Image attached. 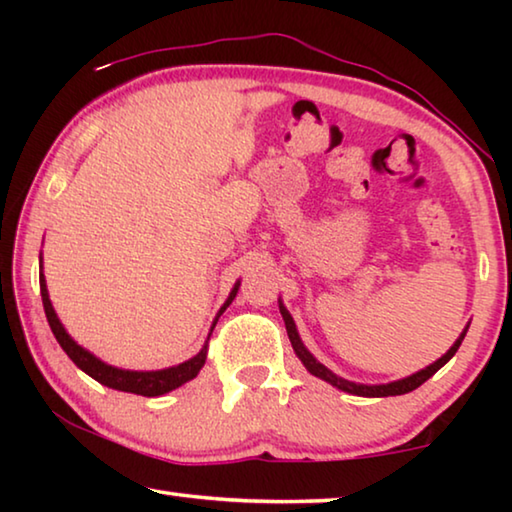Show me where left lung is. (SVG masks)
Listing matches in <instances>:
<instances>
[{"mask_svg":"<svg viewBox=\"0 0 512 512\" xmlns=\"http://www.w3.org/2000/svg\"><path fill=\"white\" fill-rule=\"evenodd\" d=\"M280 311H282L284 325H287V334H289V339H291L293 350H296L298 359H300L302 363H305V368L311 372V375H316V377H320V379L329 381V384L336 386V388H341V391H345V393L361 395V397H388V395H404V393H411V391H415V388L422 386L424 381H427L429 377L436 375V372H438L440 368H443L449 359L454 357L456 350L461 348V343H463V339H465V334H467V329H463V334L458 336L456 343L452 345V348L447 350V354H443V357H440L438 361H433L431 366H427L424 370L415 372V375L406 377V379H400V381H391V384L366 386V384H354V381H348V379H343V377H339V375H334L332 370H327V368L323 366V363L316 361V359H314V354H311V352L305 348V345H302L300 336H298V329H296V323H293V318H291L289 311L284 309L282 305H280Z\"/></svg>","mask_w":512,"mask_h":512,"instance_id":"obj_1","label":"left lung"}]
</instances>
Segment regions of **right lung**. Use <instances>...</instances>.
Wrapping results in <instances>:
<instances>
[{"label": "right lung", "mask_w": 512, "mask_h": 512, "mask_svg": "<svg viewBox=\"0 0 512 512\" xmlns=\"http://www.w3.org/2000/svg\"><path fill=\"white\" fill-rule=\"evenodd\" d=\"M237 289H239V284H235V289H232L230 298L225 300V305L221 307L219 316L223 314L225 307H228L230 302L235 300ZM40 293H42V307H45L49 327H51V332H54L56 341L60 343V348L67 352V357L72 359L76 366H79L83 372H88L92 379H97L99 384H103V386L115 388V391H124V393H135V395H144V397H158V395H164V393L173 391V388L183 386L185 381L194 379L198 375V370L205 366L207 343L203 345V350L198 352L194 359H189L185 363H180V366H173V368H167V370L135 372V370L112 368V366H108V363L99 361L88 350H83L81 345H76L72 341V336L65 332V327L60 325V320L56 316L54 307H51V300H49V293H47V284H45V275H42V273H40ZM219 316H216V320H219ZM216 320H214V325H216Z\"/></svg>", "instance_id": "1"}]
</instances>
